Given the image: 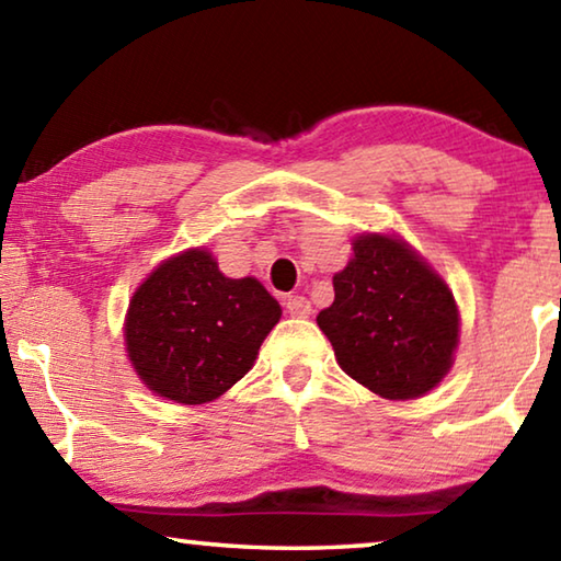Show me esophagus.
Here are the masks:
<instances>
[{
    "label": "esophagus",
    "instance_id": "esophagus-1",
    "mask_svg": "<svg viewBox=\"0 0 561 561\" xmlns=\"http://www.w3.org/2000/svg\"><path fill=\"white\" fill-rule=\"evenodd\" d=\"M287 312L291 317H309L312 314V305H309V299L299 297V295L287 297Z\"/></svg>",
    "mask_w": 561,
    "mask_h": 561
}]
</instances>
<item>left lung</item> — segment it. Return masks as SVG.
I'll return each mask as SVG.
<instances>
[{
    "mask_svg": "<svg viewBox=\"0 0 561 561\" xmlns=\"http://www.w3.org/2000/svg\"><path fill=\"white\" fill-rule=\"evenodd\" d=\"M334 274V301L317 324L340 367L385 399H414L439 385L459 342L457 301L402 239L359 234Z\"/></svg>",
    "mask_w": 561,
    "mask_h": 561,
    "instance_id": "left-lung-1",
    "label": "left lung"
}]
</instances>
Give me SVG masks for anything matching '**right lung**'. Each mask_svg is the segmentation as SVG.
Instances as JSON below:
<instances>
[{"mask_svg": "<svg viewBox=\"0 0 561 561\" xmlns=\"http://www.w3.org/2000/svg\"><path fill=\"white\" fill-rule=\"evenodd\" d=\"M279 317V301L254 277L229 279L207 249H186L139 284L124 340L154 394L204 404L252 369Z\"/></svg>", "mask_w": 561, "mask_h": 561, "instance_id": "obj_1", "label": "right lung"}]
</instances>
